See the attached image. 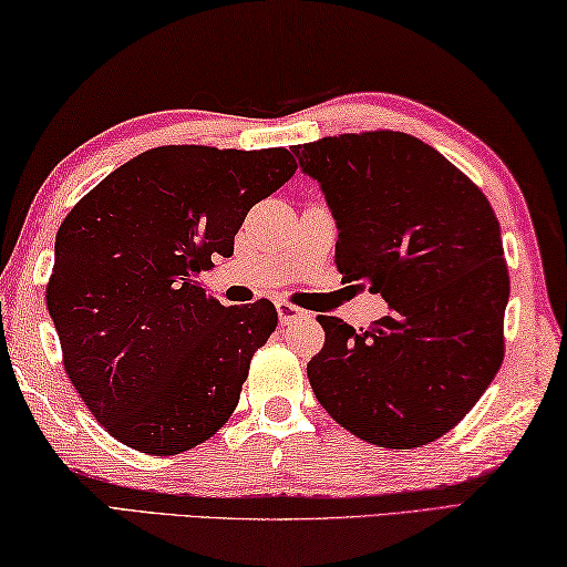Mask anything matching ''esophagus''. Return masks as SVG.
<instances>
[{
	"label": "esophagus",
	"instance_id": "obj_1",
	"mask_svg": "<svg viewBox=\"0 0 567 567\" xmlns=\"http://www.w3.org/2000/svg\"><path fill=\"white\" fill-rule=\"evenodd\" d=\"M276 311H278V321L284 323H291V321H299V319H306V311H301L299 306H293L289 301H276Z\"/></svg>",
	"mask_w": 567,
	"mask_h": 567
}]
</instances>
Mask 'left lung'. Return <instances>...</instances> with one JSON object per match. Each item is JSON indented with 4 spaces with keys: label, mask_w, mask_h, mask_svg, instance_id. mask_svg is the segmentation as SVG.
<instances>
[{
    "label": "left lung",
    "mask_w": 567,
    "mask_h": 567,
    "mask_svg": "<svg viewBox=\"0 0 567 567\" xmlns=\"http://www.w3.org/2000/svg\"><path fill=\"white\" fill-rule=\"evenodd\" d=\"M337 220V266L382 293L369 329L319 317L313 394L344 430L389 450L450 432L503 364L509 278L487 198L434 147L406 133L296 145Z\"/></svg>",
    "instance_id": "left-lung-1"
}]
</instances>
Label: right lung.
Masks as SVG:
<instances>
[{"label": "right lung", "mask_w": 567, "mask_h": 567, "mask_svg": "<svg viewBox=\"0 0 567 567\" xmlns=\"http://www.w3.org/2000/svg\"><path fill=\"white\" fill-rule=\"evenodd\" d=\"M293 171L286 147H153L64 218L48 284L64 371L127 447L185 452L236 410L278 317L266 299L223 306L198 274L234 254L248 210Z\"/></svg>", "instance_id": "obj_1"}]
</instances>
